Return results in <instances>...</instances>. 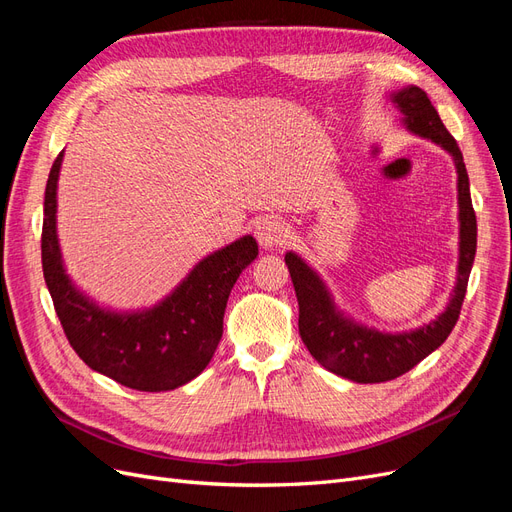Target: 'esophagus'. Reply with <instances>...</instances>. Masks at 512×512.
Returning a JSON list of instances; mask_svg holds the SVG:
<instances>
[{
    "label": "esophagus",
    "instance_id": "34e87169",
    "mask_svg": "<svg viewBox=\"0 0 512 512\" xmlns=\"http://www.w3.org/2000/svg\"><path fill=\"white\" fill-rule=\"evenodd\" d=\"M256 239L262 250H277L288 239V226L280 218H267L256 226Z\"/></svg>",
    "mask_w": 512,
    "mask_h": 512
}]
</instances>
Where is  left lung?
I'll return each mask as SVG.
<instances>
[{
	"mask_svg": "<svg viewBox=\"0 0 512 512\" xmlns=\"http://www.w3.org/2000/svg\"><path fill=\"white\" fill-rule=\"evenodd\" d=\"M389 100L401 115V126L418 138L440 145L455 164L459 256L455 286L446 307L416 329L384 331L369 327L337 305L329 284L301 254L288 250L284 256L299 301L303 344L324 369L359 384L386 382L406 374L446 342L459 318L476 254V215L470 198V179L457 141L444 128L438 111L421 87L406 85L395 89Z\"/></svg>",
	"mask_w": 512,
	"mask_h": 512,
	"instance_id": "left-lung-1",
	"label": "left lung"
}]
</instances>
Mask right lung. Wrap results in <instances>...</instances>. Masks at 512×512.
Returning a JSON list of instances; mask_svg holds the SVG:
<instances>
[{
    "instance_id": "1",
    "label": "right lung",
    "mask_w": 512,
    "mask_h": 512,
    "mask_svg": "<svg viewBox=\"0 0 512 512\" xmlns=\"http://www.w3.org/2000/svg\"><path fill=\"white\" fill-rule=\"evenodd\" d=\"M59 153L44 192L42 271L55 312L74 352L98 374L136 391H173L194 380L213 359L224 331V312L241 271L258 256L243 235L200 258L164 299L149 307L102 305L76 284L57 235Z\"/></svg>"
}]
</instances>
